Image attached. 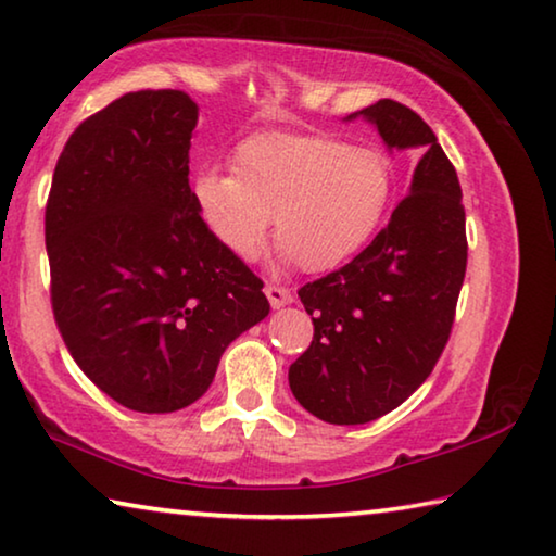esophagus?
<instances>
[{
    "label": "esophagus",
    "instance_id": "1",
    "mask_svg": "<svg viewBox=\"0 0 556 556\" xmlns=\"http://www.w3.org/2000/svg\"><path fill=\"white\" fill-rule=\"evenodd\" d=\"M266 295L273 307H283L288 303H293V293L278 283H266Z\"/></svg>",
    "mask_w": 556,
    "mask_h": 556
}]
</instances>
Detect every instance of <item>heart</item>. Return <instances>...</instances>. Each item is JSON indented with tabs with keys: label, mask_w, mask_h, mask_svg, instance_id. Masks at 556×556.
Masks as SVG:
<instances>
[{
	"label": "heart",
	"mask_w": 556,
	"mask_h": 556,
	"mask_svg": "<svg viewBox=\"0 0 556 556\" xmlns=\"http://www.w3.org/2000/svg\"><path fill=\"white\" fill-rule=\"evenodd\" d=\"M211 233L253 258L276 216V243L307 273L338 268L378 228L390 201V164L380 151L332 136L258 134L236 149L233 174L195 178Z\"/></svg>",
	"instance_id": "1"
}]
</instances>
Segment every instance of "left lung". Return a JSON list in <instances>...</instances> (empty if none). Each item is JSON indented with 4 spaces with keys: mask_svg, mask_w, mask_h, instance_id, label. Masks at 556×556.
Instances as JSON below:
<instances>
[{
    "mask_svg": "<svg viewBox=\"0 0 556 556\" xmlns=\"http://www.w3.org/2000/svg\"><path fill=\"white\" fill-rule=\"evenodd\" d=\"M357 114L378 126L390 149H420L422 159L372 243L298 290L313 340L290 365L288 382L298 403L330 425L378 420L430 378L467 268L463 189L438 136L392 99Z\"/></svg>",
    "mask_w": 556,
    "mask_h": 556,
    "instance_id": "1",
    "label": "left lung"
}]
</instances>
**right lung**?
Instances as JSON below:
<instances>
[{"instance_id":"add662e5","label":"right lung","mask_w":556,"mask_h":556,"mask_svg":"<svg viewBox=\"0 0 556 556\" xmlns=\"http://www.w3.org/2000/svg\"><path fill=\"white\" fill-rule=\"evenodd\" d=\"M195 122L184 91L124 93L76 126L47 199L56 328L93 386L136 413L195 403L270 311L263 280L199 213Z\"/></svg>"}]
</instances>
